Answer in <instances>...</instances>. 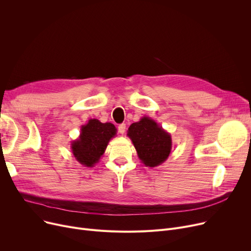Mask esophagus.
<instances>
[{
    "instance_id": "obj_1",
    "label": "esophagus",
    "mask_w": 251,
    "mask_h": 251,
    "mask_svg": "<svg viewBox=\"0 0 251 251\" xmlns=\"http://www.w3.org/2000/svg\"><path fill=\"white\" fill-rule=\"evenodd\" d=\"M118 130H119V132H120V134H124L125 130H126V125L125 124H120L118 127Z\"/></svg>"
}]
</instances>
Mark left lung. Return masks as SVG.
<instances>
[{
    "label": "left lung",
    "instance_id": "8db88e82",
    "mask_svg": "<svg viewBox=\"0 0 251 251\" xmlns=\"http://www.w3.org/2000/svg\"><path fill=\"white\" fill-rule=\"evenodd\" d=\"M127 136L132 141L141 163L150 168L162 165L172 151L171 134L148 116L131 124Z\"/></svg>",
    "mask_w": 251,
    "mask_h": 251
}]
</instances>
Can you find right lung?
<instances>
[{
  "mask_svg": "<svg viewBox=\"0 0 251 251\" xmlns=\"http://www.w3.org/2000/svg\"><path fill=\"white\" fill-rule=\"evenodd\" d=\"M116 134L117 128L114 124L89 119L81 126L78 138L71 142V151L76 161L84 167H94L100 162L110 140Z\"/></svg>",
  "mask_w": 251,
  "mask_h": 251,
  "instance_id": "right-lung-1",
  "label": "right lung"
}]
</instances>
